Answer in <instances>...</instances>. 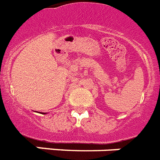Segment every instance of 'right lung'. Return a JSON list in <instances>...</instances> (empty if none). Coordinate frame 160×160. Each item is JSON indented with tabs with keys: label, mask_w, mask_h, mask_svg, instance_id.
I'll return each instance as SVG.
<instances>
[{
	"label": "right lung",
	"mask_w": 160,
	"mask_h": 160,
	"mask_svg": "<svg viewBox=\"0 0 160 160\" xmlns=\"http://www.w3.org/2000/svg\"><path fill=\"white\" fill-rule=\"evenodd\" d=\"M42 113H43V112H42ZM43 114H45V113H43Z\"/></svg>",
	"instance_id": "1"
}]
</instances>
